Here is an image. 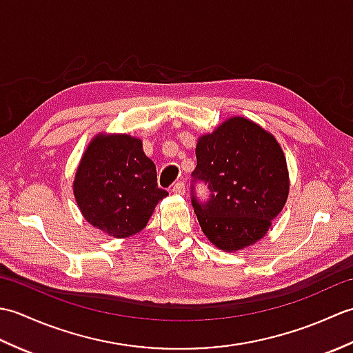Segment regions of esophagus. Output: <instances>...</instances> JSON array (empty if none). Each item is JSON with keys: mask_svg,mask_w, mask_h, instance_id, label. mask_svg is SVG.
<instances>
[{"mask_svg": "<svg viewBox=\"0 0 353 353\" xmlns=\"http://www.w3.org/2000/svg\"><path fill=\"white\" fill-rule=\"evenodd\" d=\"M171 191L174 192V194H181V196H182V194H185V183L183 182L174 183V185H172V190Z\"/></svg>", "mask_w": 353, "mask_h": 353, "instance_id": "1", "label": "esophagus"}]
</instances>
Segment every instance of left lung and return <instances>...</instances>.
Here are the masks:
<instances>
[{"instance_id": "8db88e82", "label": "left lung", "mask_w": 353, "mask_h": 353, "mask_svg": "<svg viewBox=\"0 0 353 353\" xmlns=\"http://www.w3.org/2000/svg\"><path fill=\"white\" fill-rule=\"evenodd\" d=\"M191 203L200 228L221 250L235 252L267 234L287 201V161L272 133L243 117H234L203 134L196 147ZM208 185L200 202L193 186Z\"/></svg>"}]
</instances>
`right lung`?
<instances>
[{"label":"right lung","mask_w":353,"mask_h":353,"mask_svg":"<svg viewBox=\"0 0 353 353\" xmlns=\"http://www.w3.org/2000/svg\"><path fill=\"white\" fill-rule=\"evenodd\" d=\"M74 196L88 223L110 236L127 238L147 226L168 192L157 186L156 165L141 139L99 134L81 156Z\"/></svg>","instance_id":"1"}]
</instances>
